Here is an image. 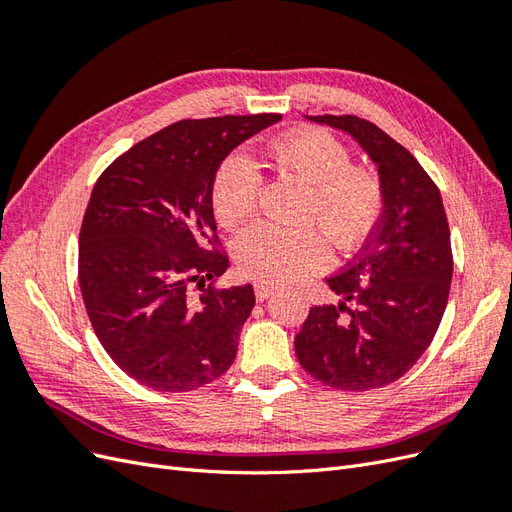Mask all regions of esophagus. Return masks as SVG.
I'll return each mask as SVG.
<instances>
[{
	"label": "esophagus",
	"instance_id": "34e87169",
	"mask_svg": "<svg viewBox=\"0 0 512 512\" xmlns=\"http://www.w3.org/2000/svg\"><path fill=\"white\" fill-rule=\"evenodd\" d=\"M277 290V286H273V284H269V282H258L256 286H254V292H256V301H267L271 294Z\"/></svg>",
	"mask_w": 512,
	"mask_h": 512
}]
</instances>
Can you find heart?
Returning a JSON list of instances; mask_svg holds the SVG:
<instances>
[{
	"label": "heart",
	"instance_id": "1",
	"mask_svg": "<svg viewBox=\"0 0 512 512\" xmlns=\"http://www.w3.org/2000/svg\"><path fill=\"white\" fill-rule=\"evenodd\" d=\"M265 156L286 177L307 185L303 220L318 224L339 247L359 245L380 220L382 192L374 175L354 168L350 151L322 130L277 138ZM260 173L243 153H232L218 168L211 188L215 218L237 226L256 211ZM239 267L267 282L297 280L329 265L331 247L314 226L290 230L273 224L247 228L235 245Z\"/></svg>",
	"mask_w": 512,
	"mask_h": 512
}]
</instances>
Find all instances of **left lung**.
Masks as SVG:
<instances>
[{"label":"left lung","mask_w":512,"mask_h":512,"mask_svg":"<svg viewBox=\"0 0 512 512\" xmlns=\"http://www.w3.org/2000/svg\"><path fill=\"white\" fill-rule=\"evenodd\" d=\"M305 119L346 132L376 164L382 218L348 267L327 277L342 301L309 309L294 350L307 374L333 389H380L421 359L446 309L453 254L442 196L376 123L354 115Z\"/></svg>","instance_id":"left-lung-1"}]
</instances>
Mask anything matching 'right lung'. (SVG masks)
Instances as JSON below:
<instances>
[{
    "label": "right lung",
    "instance_id": "1",
    "mask_svg": "<svg viewBox=\"0 0 512 512\" xmlns=\"http://www.w3.org/2000/svg\"><path fill=\"white\" fill-rule=\"evenodd\" d=\"M282 115L183 119L136 143L91 192L79 237V284L100 344L153 391H194L237 356L252 284L213 288L228 269L211 188L228 153ZM201 288L198 295L191 284Z\"/></svg>",
    "mask_w": 512,
    "mask_h": 512
}]
</instances>
